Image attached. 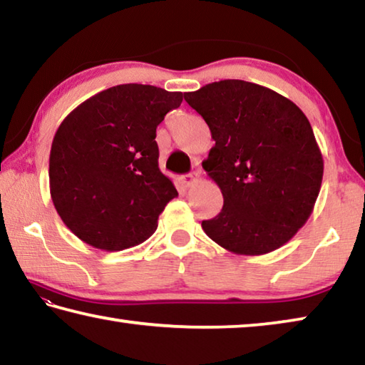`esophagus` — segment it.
<instances>
[{"mask_svg": "<svg viewBox=\"0 0 365 365\" xmlns=\"http://www.w3.org/2000/svg\"><path fill=\"white\" fill-rule=\"evenodd\" d=\"M197 175L196 172H193V174H187V175H182V182L187 185V187H191V185H195L197 182Z\"/></svg>", "mask_w": 365, "mask_h": 365, "instance_id": "obj_1", "label": "esophagus"}]
</instances>
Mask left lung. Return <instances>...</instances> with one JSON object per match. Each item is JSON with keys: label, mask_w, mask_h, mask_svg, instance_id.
Segmentation results:
<instances>
[{"label": "left lung", "mask_w": 365, "mask_h": 365, "mask_svg": "<svg viewBox=\"0 0 365 365\" xmlns=\"http://www.w3.org/2000/svg\"><path fill=\"white\" fill-rule=\"evenodd\" d=\"M215 145L202 169L224 207L202 230L227 251L261 256L292 240L312 214L324 177L322 153L304 113L277 91L220 80L185 93Z\"/></svg>", "instance_id": "left-lung-1"}]
</instances>
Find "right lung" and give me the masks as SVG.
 Here are the masks:
<instances>
[{
  "label": "right lung",
  "mask_w": 365,
  "mask_h": 365,
  "mask_svg": "<svg viewBox=\"0 0 365 365\" xmlns=\"http://www.w3.org/2000/svg\"><path fill=\"white\" fill-rule=\"evenodd\" d=\"M183 101L153 85L110 86L61 122L49 153V191L67 228L86 245L122 251L143 243L178 195L159 170L156 128Z\"/></svg>",
  "instance_id": "obj_1"
}]
</instances>
